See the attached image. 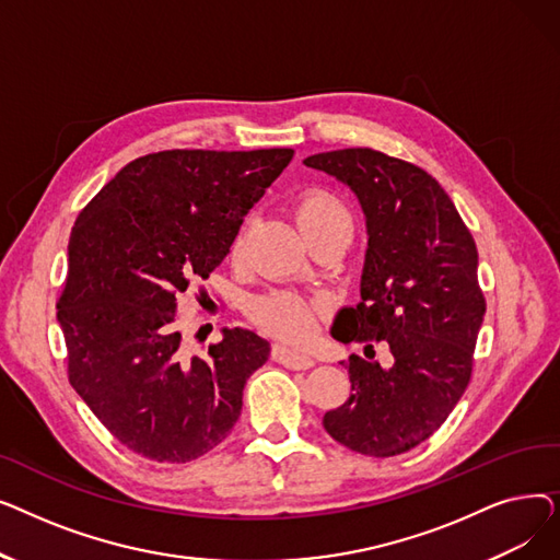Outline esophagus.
<instances>
[{
  "label": "esophagus",
  "mask_w": 560,
  "mask_h": 560,
  "mask_svg": "<svg viewBox=\"0 0 560 560\" xmlns=\"http://www.w3.org/2000/svg\"><path fill=\"white\" fill-rule=\"evenodd\" d=\"M272 359L290 370H308L315 365V359L311 354H304V351H298V349H290L288 345H281V342H277L272 347Z\"/></svg>",
  "instance_id": "1"
}]
</instances>
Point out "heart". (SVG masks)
Segmentation results:
<instances>
[{
    "instance_id": "heart-1",
    "label": "heart",
    "mask_w": 560,
    "mask_h": 560,
    "mask_svg": "<svg viewBox=\"0 0 560 560\" xmlns=\"http://www.w3.org/2000/svg\"><path fill=\"white\" fill-rule=\"evenodd\" d=\"M295 215L311 245H317L319 241H342L347 245L354 235V215L334 192H304L298 199ZM241 247L243 238H235L231 252L238 254ZM322 313H325V302L302 298L295 292H272V295L254 304V317L258 325L288 342L308 340Z\"/></svg>"
}]
</instances>
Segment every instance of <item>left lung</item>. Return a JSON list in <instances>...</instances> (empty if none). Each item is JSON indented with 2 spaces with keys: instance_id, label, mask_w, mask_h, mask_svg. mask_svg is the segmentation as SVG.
Returning <instances> with one entry per match:
<instances>
[{
  "instance_id": "obj_1",
  "label": "left lung",
  "mask_w": 560,
  "mask_h": 560,
  "mask_svg": "<svg viewBox=\"0 0 560 560\" xmlns=\"http://www.w3.org/2000/svg\"><path fill=\"white\" fill-rule=\"evenodd\" d=\"M357 195L368 226L361 302L338 311L340 342L390 347V363L351 354V395L322 420L340 445L388 458L418 447L463 397L486 313L479 254L454 201L422 167L370 147L304 159Z\"/></svg>"
}]
</instances>
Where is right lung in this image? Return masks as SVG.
Masks as SVG:
<instances>
[{"instance_id": "right-lung-1", "label": "right lung", "mask_w": 560, "mask_h": 560, "mask_svg": "<svg viewBox=\"0 0 560 560\" xmlns=\"http://www.w3.org/2000/svg\"><path fill=\"white\" fill-rule=\"evenodd\" d=\"M292 150L147 154L117 172L77 218L58 322L68 374L97 420L131 452L188 463L231 433L247 378L270 357L235 327L188 357L182 292L209 279Z\"/></svg>"}]
</instances>
